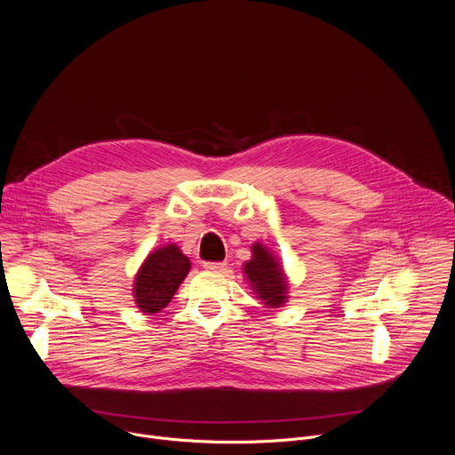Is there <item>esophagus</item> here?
Returning <instances> with one entry per match:
<instances>
[{
	"label": "esophagus",
	"mask_w": 455,
	"mask_h": 455,
	"mask_svg": "<svg viewBox=\"0 0 455 455\" xmlns=\"http://www.w3.org/2000/svg\"><path fill=\"white\" fill-rule=\"evenodd\" d=\"M204 267L212 272H223L227 268V263H204Z\"/></svg>",
	"instance_id": "34e87169"
}]
</instances>
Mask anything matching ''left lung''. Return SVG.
I'll list each match as a JSON object with an SVG mask.
<instances>
[{
    "label": "left lung",
    "mask_w": 455,
    "mask_h": 455,
    "mask_svg": "<svg viewBox=\"0 0 455 455\" xmlns=\"http://www.w3.org/2000/svg\"><path fill=\"white\" fill-rule=\"evenodd\" d=\"M243 272L257 299L267 307H281L288 299V281L277 257L261 243L251 244V259L244 263Z\"/></svg>",
    "instance_id": "obj_1"
}]
</instances>
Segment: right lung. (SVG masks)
Listing matches in <instances>:
<instances>
[{
  "label": "right lung",
  "mask_w": 455,
  "mask_h": 455,
  "mask_svg": "<svg viewBox=\"0 0 455 455\" xmlns=\"http://www.w3.org/2000/svg\"><path fill=\"white\" fill-rule=\"evenodd\" d=\"M188 270V257L176 244L171 243L151 251L133 284L135 302L140 311L146 315L162 311L171 302Z\"/></svg>",
  "instance_id": "obj_1"
}]
</instances>
